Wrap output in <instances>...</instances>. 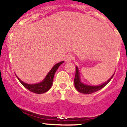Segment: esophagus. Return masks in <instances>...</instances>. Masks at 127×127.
I'll use <instances>...</instances> for the list:
<instances>
[{
    "label": "esophagus",
    "instance_id": "esophagus-1",
    "mask_svg": "<svg viewBox=\"0 0 127 127\" xmlns=\"http://www.w3.org/2000/svg\"><path fill=\"white\" fill-rule=\"evenodd\" d=\"M72 59H73V57H72L71 54H68L65 58V60L66 62H70Z\"/></svg>",
    "mask_w": 127,
    "mask_h": 127
}]
</instances>
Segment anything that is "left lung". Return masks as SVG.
Segmentation results:
<instances>
[{
	"instance_id": "obj_1",
	"label": "left lung",
	"mask_w": 127,
	"mask_h": 127,
	"mask_svg": "<svg viewBox=\"0 0 127 127\" xmlns=\"http://www.w3.org/2000/svg\"><path fill=\"white\" fill-rule=\"evenodd\" d=\"M113 76H114V74L113 75V76L107 82H105V83H103L102 85H99V86H89V85H86L83 83H81V81L79 70H78L77 67H76V74H75L74 77V86L76 87V90L79 92L85 94H92V93L96 92L97 91L100 90V89L104 88V86L111 81V79H112V77H113Z\"/></svg>"
}]
</instances>
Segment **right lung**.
<instances>
[{"label":"right lung","instance_id":"right-lung-1","mask_svg":"<svg viewBox=\"0 0 127 127\" xmlns=\"http://www.w3.org/2000/svg\"><path fill=\"white\" fill-rule=\"evenodd\" d=\"M64 63V61L60 62L58 63L56 65L53 66L51 70L49 72V73L47 74L46 77H45V79H44L41 83L37 84H33V85H29V84L25 83L22 81L20 80L18 77V79L20 81V82L22 84L23 86H25L27 90L29 91L32 92L33 93H35L37 94H44V93L46 92L47 91H48L51 88V85H52L54 75L55 74L56 71L58 69V67L60 65Z\"/></svg>","mask_w":127,"mask_h":127}]
</instances>
